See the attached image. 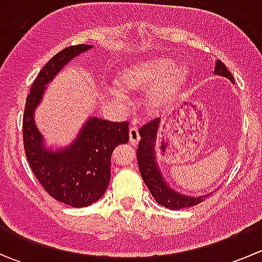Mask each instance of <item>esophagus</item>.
<instances>
[{"label": "esophagus", "instance_id": "34e87169", "mask_svg": "<svg viewBox=\"0 0 262 262\" xmlns=\"http://www.w3.org/2000/svg\"><path fill=\"white\" fill-rule=\"evenodd\" d=\"M129 139H130L132 144H137L139 142V139H141L139 132L136 126H132V128L129 129Z\"/></svg>", "mask_w": 262, "mask_h": 262}]
</instances>
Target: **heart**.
Returning a JSON list of instances; mask_svg holds the SVG:
<instances>
[{
  "mask_svg": "<svg viewBox=\"0 0 262 262\" xmlns=\"http://www.w3.org/2000/svg\"><path fill=\"white\" fill-rule=\"evenodd\" d=\"M187 77L184 66L175 64L168 58H150L126 64L116 73L118 89L114 94L123 96V91L137 92L152 87L146 96V105L152 112L167 106L180 92Z\"/></svg>",
  "mask_w": 262,
  "mask_h": 262,
  "instance_id": "b5f03b06",
  "label": "heart"
}]
</instances>
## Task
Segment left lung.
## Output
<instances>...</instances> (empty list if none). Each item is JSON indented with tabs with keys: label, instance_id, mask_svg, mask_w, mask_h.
Returning <instances> with one entry per match:
<instances>
[{
	"label": "left lung",
	"instance_id": "left-lung-1",
	"mask_svg": "<svg viewBox=\"0 0 262 262\" xmlns=\"http://www.w3.org/2000/svg\"><path fill=\"white\" fill-rule=\"evenodd\" d=\"M214 75L226 77L227 80L234 83L233 76L231 75V72L227 70V67L221 60H215ZM160 124L161 119H155L139 129L141 141H139L138 149H137V157H138V166L142 179L146 182L147 187L149 189L150 194L155 198L156 202L162 207L168 208L171 210L194 207V205L199 204L203 200L207 199L210 192L205 195H198V196L185 195L171 187L168 182L165 180L160 170V166H158L157 155H156V142H157Z\"/></svg>",
	"mask_w": 262,
	"mask_h": 262
}]
</instances>
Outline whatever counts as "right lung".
Returning <instances> with one entry per match:
<instances>
[{
  "label": "right lung",
  "instance_id": "obj_1",
  "mask_svg": "<svg viewBox=\"0 0 262 262\" xmlns=\"http://www.w3.org/2000/svg\"><path fill=\"white\" fill-rule=\"evenodd\" d=\"M91 48L87 44L68 47L41 68L26 99L23 119L24 147L34 175L50 196L75 208L91 205L105 194L113 150L129 141V124L90 116L70 144L53 148L47 146L36 126L35 110L43 100L47 84L73 58Z\"/></svg>",
  "mask_w": 262,
  "mask_h": 262
}]
</instances>
